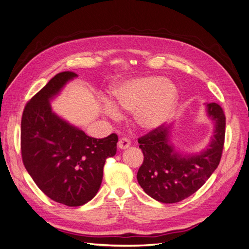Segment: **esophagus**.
Instances as JSON below:
<instances>
[{
  "mask_svg": "<svg viewBox=\"0 0 249 249\" xmlns=\"http://www.w3.org/2000/svg\"><path fill=\"white\" fill-rule=\"evenodd\" d=\"M117 145H118V147H119L120 149H125V148H127V147H129V146L131 145V141H130L129 139H127V138L123 137V138L119 139V141H118V143H117Z\"/></svg>",
  "mask_w": 249,
  "mask_h": 249,
  "instance_id": "34e87169",
  "label": "esophagus"
}]
</instances>
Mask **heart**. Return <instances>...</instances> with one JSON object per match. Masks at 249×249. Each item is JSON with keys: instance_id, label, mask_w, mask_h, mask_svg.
Segmentation results:
<instances>
[{"instance_id": "b5f03b06", "label": "heart", "mask_w": 249, "mask_h": 249, "mask_svg": "<svg viewBox=\"0 0 249 249\" xmlns=\"http://www.w3.org/2000/svg\"><path fill=\"white\" fill-rule=\"evenodd\" d=\"M117 106L134 112L137 125L144 130H155L171 117L176 110L178 92L173 83L156 76L127 79L112 89ZM105 111L112 118H118L120 111L108 102Z\"/></svg>"}]
</instances>
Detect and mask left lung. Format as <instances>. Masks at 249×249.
<instances>
[{
    "label": "left lung",
    "instance_id": "obj_1",
    "mask_svg": "<svg viewBox=\"0 0 249 249\" xmlns=\"http://www.w3.org/2000/svg\"><path fill=\"white\" fill-rule=\"evenodd\" d=\"M214 122L209 146L200 154L180 156L169 143V127L163 124L138 139L144 159L137 172L144 192L163 203H175L196 192L219 165L225 136V115L216 103L207 104Z\"/></svg>",
    "mask_w": 249,
    "mask_h": 249
}]
</instances>
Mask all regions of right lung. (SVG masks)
<instances>
[{
  "label": "right lung",
  "instance_id": "1",
  "mask_svg": "<svg viewBox=\"0 0 249 249\" xmlns=\"http://www.w3.org/2000/svg\"><path fill=\"white\" fill-rule=\"evenodd\" d=\"M78 76L60 72L25 106L20 125L21 159L37 187L48 197L80 207L99 191L107 158L116 154V134L89 137L52 111L50 100Z\"/></svg>",
  "mask_w": 249,
  "mask_h": 249
}]
</instances>
